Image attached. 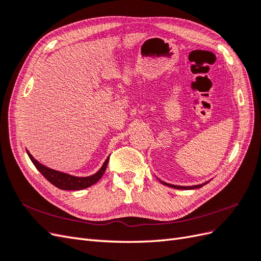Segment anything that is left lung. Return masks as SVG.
Returning a JSON list of instances; mask_svg holds the SVG:
<instances>
[{
  "label": "left lung",
  "instance_id": "left-lung-1",
  "mask_svg": "<svg viewBox=\"0 0 261 261\" xmlns=\"http://www.w3.org/2000/svg\"><path fill=\"white\" fill-rule=\"evenodd\" d=\"M162 184H164V185H167V186H169V187H172V188H176V189H195V188H200V187H202L203 185H206L208 181H206V183H203V184H199V185H194V186H178V185H172V184H168V183H165V181H162V180H160Z\"/></svg>",
  "mask_w": 261,
  "mask_h": 261
}]
</instances>
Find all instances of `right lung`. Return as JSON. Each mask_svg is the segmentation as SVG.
I'll use <instances>...</instances> for the list:
<instances>
[{"label": "right lung", "mask_w": 261, "mask_h": 261, "mask_svg": "<svg viewBox=\"0 0 261 261\" xmlns=\"http://www.w3.org/2000/svg\"><path fill=\"white\" fill-rule=\"evenodd\" d=\"M27 153L30 158L31 162L35 164L37 170L40 172L51 184H53L55 187H58L60 189H64V191H80V189L90 187L93 184H96L97 181L102 177V175L105 174L107 165L109 162V158H110V156L107 158V160L105 161L101 169L97 173H94L93 175L86 176V177H78V176L69 175V174H66V173L55 171L48 167H45V165L38 162L35 158L30 154L29 151H27Z\"/></svg>", "instance_id": "add662e5"}]
</instances>
